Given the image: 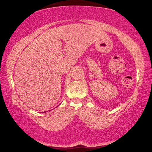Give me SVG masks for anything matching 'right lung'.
Segmentation results:
<instances>
[{"label":"right lung","instance_id":"right-lung-1","mask_svg":"<svg viewBox=\"0 0 152 152\" xmlns=\"http://www.w3.org/2000/svg\"><path fill=\"white\" fill-rule=\"evenodd\" d=\"M43 113H45V112H43Z\"/></svg>","mask_w":152,"mask_h":152}]
</instances>
